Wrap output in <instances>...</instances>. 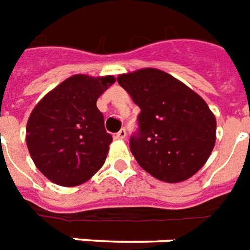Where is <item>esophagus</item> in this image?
Segmentation results:
<instances>
[{"mask_svg": "<svg viewBox=\"0 0 250 250\" xmlns=\"http://www.w3.org/2000/svg\"><path fill=\"white\" fill-rule=\"evenodd\" d=\"M125 136H127V132H125V128H122L119 132L115 133V139H118V140H125Z\"/></svg>", "mask_w": 250, "mask_h": 250, "instance_id": "obj_1", "label": "esophagus"}]
</instances>
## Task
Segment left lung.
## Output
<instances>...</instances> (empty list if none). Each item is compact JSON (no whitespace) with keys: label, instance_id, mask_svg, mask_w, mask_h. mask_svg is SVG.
<instances>
[{"label":"left lung","instance_id":"obj_1","mask_svg":"<svg viewBox=\"0 0 250 250\" xmlns=\"http://www.w3.org/2000/svg\"><path fill=\"white\" fill-rule=\"evenodd\" d=\"M118 83L140 107L139 132L129 140L139 165L169 184L194 176L216 140V119L206 101L156 68L119 74Z\"/></svg>","mask_w":250,"mask_h":250}]
</instances>
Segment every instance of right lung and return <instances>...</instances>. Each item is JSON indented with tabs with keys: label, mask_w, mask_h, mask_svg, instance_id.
I'll return each mask as SVG.
<instances>
[{
	"label": "right lung",
	"mask_w": 250,
	"mask_h": 250,
	"mask_svg": "<svg viewBox=\"0 0 250 250\" xmlns=\"http://www.w3.org/2000/svg\"><path fill=\"white\" fill-rule=\"evenodd\" d=\"M114 76L74 74L42 98L30 114L26 143L35 167L53 184L79 186L100 170L112 138L97 100Z\"/></svg>",
	"instance_id": "obj_1"
}]
</instances>
